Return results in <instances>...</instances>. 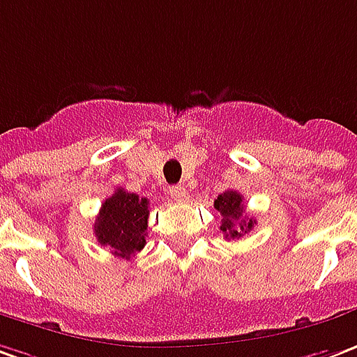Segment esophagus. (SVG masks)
Wrapping results in <instances>:
<instances>
[{"label":"esophagus","instance_id":"esophagus-1","mask_svg":"<svg viewBox=\"0 0 357 357\" xmlns=\"http://www.w3.org/2000/svg\"><path fill=\"white\" fill-rule=\"evenodd\" d=\"M170 195H172V199H176V201H185L187 189L183 185H174L170 189Z\"/></svg>","mask_w":357,"mask_h":357}]
</instances>
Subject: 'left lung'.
<instances>
[{
	"mask_svg": "<svg viewBox=\"0 0 357 357\" xmlns=\"http://www.w3.org/2000/svg\"><path fill=\"white\" fill-rule=\"evenodd\" d=\"M214 208L222 214L220 230L224 231L226 239H238L249 230H253L257 222L245 214L243 197L238 191L228 189L214 199Z\"/></svg>",
	"mask_w": 357,
	"mask_h": 357,
	"instance_id": "obj_1",
	"label": "left lung"
}]
</instances>
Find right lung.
Listing matches in <instances>:
<instances>
[{"instance_id": "right-lung-1", "label": "right lung", "mask_w": 357, "mask_h": 357, "mask_svg": "<svg viewBox=\"0 0 357 357\" xmlns=\"http://www.w3.org/2000/svg\"><path fill=\"white\" fill-rule=\"evenodd\" d=\"M149 214V199L116 189V193L102 203L94 222L98 243L123 259L135 255L146 243Z\"/></svg>"}]
</instances>
